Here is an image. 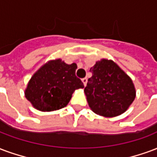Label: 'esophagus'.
<instances>
[{"mask_svg":"<svg viewBox=\"0 0 157 157\" xmlns=\"http://www.w3.org/2000/svg\"><path fill=\"white\" fill-rule=\"evenodd\" d=\"M82 82H83V84H84L85 86H86V83H87V78H86V77H85V78L82 79Z\"/></svg>","mask_w":157,"mask_h":157,"instance_id":"esophagus-1","label":"esophagus"}]
</instances>
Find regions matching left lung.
Instances as JSON below:
<instances>
[{"mask_svg":"<svg viewBox=\"0 0 157 157\" xmlns=\"http://www.w3.org/2000/svg\"><path fill=\"white\" fill-rule=\"evenodd\" d=\"M85 94L88 105L96 114L113 117L122 114L136 97L132 79L111 60L96 61L90 69Z\"/></svg>","mask_w":157,"mask_h":157,"instance_id":"obj_1","label":"left lung"}]
</instances>
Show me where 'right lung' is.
Segmentation results:
<instances>
[{
	"mask_svg": "<svg viewBox=\"0 0 157 157\" xmlns=\"http://www.w3.org/2000/svg\"><path fill=\"white\" fill-rule=\"evenodd\" d=\"M77 66L61 59L50 61L32 75L25 90V98L40 111H52L65 107L74 90L84 85L75 75Z\"/></svg>",
	"mask_w": 157,
	"mask_h": 157,
	"instance_id": "obj_1",
	"label": "right lung"
}]
</instances>
